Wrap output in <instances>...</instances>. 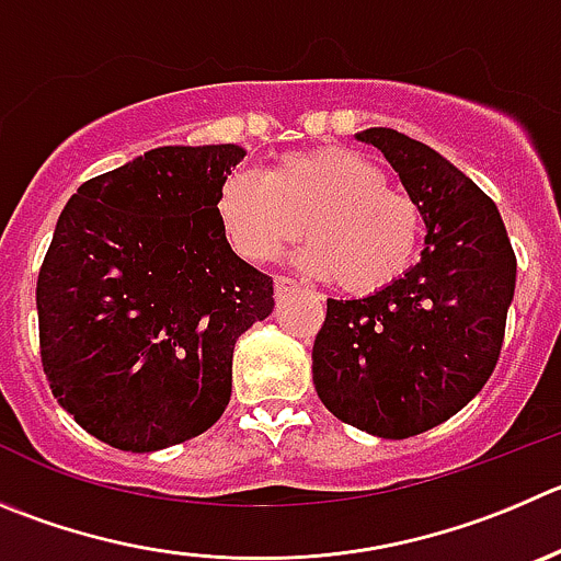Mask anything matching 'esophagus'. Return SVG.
Instances as JSON below:
<instances>
[{
    "label": "esophagus",
    "instance_id": "34e87169",
    "mask_svg": "<svg viewBox=\"0 0 561 561\" xmlns=\"http://www.w3.org/2000/svg\"><path fill=\"white\" fill-rule=\"evenodd\" d=\"M272 284H275V295L280 297V295H286V291H291L295 289V280H291V277H284V275H277L275 280H272Z\"/></svg>",
    "mask_w": 561,
    "mask_h": 561
}]
</instances>
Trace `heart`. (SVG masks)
<instances>
[{
    "label": "heart",
    "instance_id": "obj_1",
    "mask_svg": "<svg viewBox=\"0 0 561 561\" xmlns=\"http://www.w3.org/2000/svg\"><path fill=\"white\" fill-rule=\"evenodd\" d=\"M217 220L242 259L266 264L311 239L297 264L371 295L404 275L421 242V209L364 153L319 146L277 159L264 179L231 173L217 192Z\"/></svg>",
    "mask_w": 561,
    "mask_h": 561
}]
</instances>
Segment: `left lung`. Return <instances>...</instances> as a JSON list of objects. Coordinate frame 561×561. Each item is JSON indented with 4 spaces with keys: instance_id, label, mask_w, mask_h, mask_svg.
Here are the masks:
<instances>
[{
    "instance_id": "obj_1",
    "label": "left lung",
    "mask_w": 561,
    "mask_h": 561,
    "mask_svg": "<svg viewBox=\"0 0 561 561\" xmlns=\"http://www.w3.org/2000/svg\"><path fill=\"white\" fill-rule=\"evenodd\" d=\"M355 137L397 170L426 237L393 284L328 300L313 388L344 424L402 440L460 413L493 375L517 264L495 204L449 159L386 126Z\"/></svg>"
}]
</instances>
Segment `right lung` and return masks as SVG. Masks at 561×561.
<instances>
[{"instance_id":"obj_1","label":"right lung","mask_w":561,"mask_h":561,"mask_svg":"<svg viewBox=\"0 0 561 561\" xmlns=\"http://www.w3.org/2000/svg\"><path fill=\"white\" fill-rule=\"evenodd\" d=\"M231 146H162L84 181L37 275L41 357L82 430L159 451L209 430L231 399L237 339L275 308L217 220L244 159Z\"/></svg>"}]
</instances>
